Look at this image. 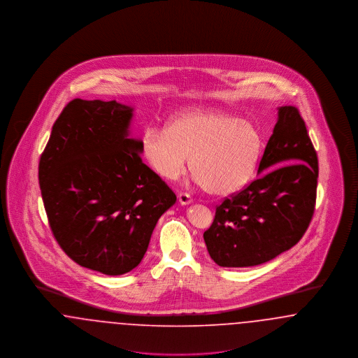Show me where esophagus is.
I'll return each instance as SVG.
<instances>
[{"mask_svg": "<svg viewBox=\"0 0 358 358\" xmlns=\"http://www.w3.org/2000/svg\"><path fill=\"white\" fill-rule=\"evenodd\" d=\"M178 203L181 205L192 204L193 199L187 193H180L178 194Z\"/></svg>", "mask_w": 358, "mask_h": 358, "instance_id": "obj_1", "label": "esophagus"}]
</instances>
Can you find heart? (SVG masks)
<instances>
[{"label": "heart", "instance_id": "heart-1", "mask_svg": "<svg viewBox=\"0 0 358 358\" xmlns=\"http://www.w3.org/2000/svg\"><path fill=\"white\" fill-rule=\"evenodd\" d=\"M263 136L250 120L216 110H185L166 129L148 127L141 154L161 178L174 181L190 171L206 193L227 196L244 187L255 171Z\"/></svg>", "mask_w": 358, "mask_h": 358}]
</instances>
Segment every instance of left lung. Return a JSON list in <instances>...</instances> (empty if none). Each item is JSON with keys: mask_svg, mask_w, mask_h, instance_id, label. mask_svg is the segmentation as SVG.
Instances as JSON below:
<instances>
[{"mask_svg": "<svg viewBox=\"0 0 358 358\" xmlns=\"http://www.w3.org/2000/svg\"><path fill=\"white\" fill-rule=\"evenodd\" d=\"M257 176L216 208L204 232L206 250L220 267L263 264L306 232L317 197L318 158L295 107H278Z\"/></svg>", "mask_w": 358, "mask_h": 358, "instance_id": "8db88e82", "label": "left lung"}]
</instances>
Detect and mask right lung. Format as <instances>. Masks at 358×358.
<instances>
[{"instance_id": "right-lung-1", "label": "right lung", "mask_w": 358, "mask_h": 358, "mask_svg": "<svg viewBox=\"0 0 358 358\" xmlns=\"http://www.w3.org/2000/svg\"><path fill=\"white\" fill-rule=\"evenodd\" d=\"M134 108L73 99L52 127L38 184L53 236L79 266L104 275L134 270L158 219L177 197L141 158Z\"/></svg>"}]
</instances>
